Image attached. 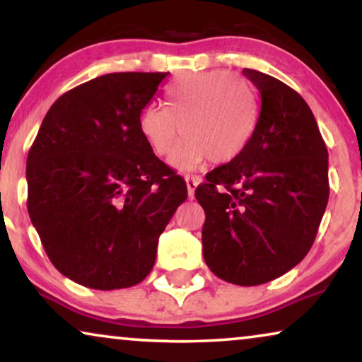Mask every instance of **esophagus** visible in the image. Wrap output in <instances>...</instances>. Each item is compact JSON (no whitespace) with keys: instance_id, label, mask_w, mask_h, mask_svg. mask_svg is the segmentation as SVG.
<instances>
[{"instance_id":"34e87169","label":"esophagus","mask_w":362,"mask_h":362,"mask_svg":"<svg viewBox=\"0 0 362 362\" xmlns=\"http://www.w3.org/2000/svg\"><path fill=\"white\" fill-rule=\"evenodd\" d=\"M199 182H201V180L197 176H189V175L186 176V186H187V194H189V197L194 196V191Z\"/></svg>"}]
</instances>
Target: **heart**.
Segmentation results:
<instances>
[{
  "label": "heart",
  "instance_id": "obj_1",
  "mask_svg": "<svg viewBox=\"0 0 362 362\" xmlns=\"http://www.w3.org/2000/svg\"><path fill=\"white\" fill-rule=\"evenodd\" d=\"M166 107L150 103L138 115L143 140L158 156H171L177 170H192L206 160L234 161L254 136L259 105L249 83L221 71L189 72L165 90Z\"/></svg>",
  "mask_w": 362,
  "mask_h": 362
}]
</instances>
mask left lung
Wrapping results in <instances>:
<instances>
[{"label":"left lung","mask_w":362,"mask_h":362,"mask_svg":"<svg viewBox=\"0 0 362 362\" xmlns=\"http://www.w3.org/2000/svg\"><path fill=\"white\" fill-rule=\"evenodd\" d=\"M244 76L260 92L254 136L240 156L206 176L202 255L219 279L240 286L275 280L313 245L329 197L328 150L308 103L279 78Z\"/></svg>","instance_id":"obj_1"}]
</instances>
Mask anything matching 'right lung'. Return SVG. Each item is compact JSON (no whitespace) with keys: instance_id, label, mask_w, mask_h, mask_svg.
Wrapping results in <instances>:
<instances>
[{"instance_id":"right-lung-1","label":"right lung","mask_w":362,"mask_h":362,"mask_svg":"<svg viewBox=\"0 0 362 362\" xmlns=\"http://www.w3.org/2000/svg\"><path fill=\"white\" fill-rule=\"evenodd\" d=\"M170 72H115L49 108L28 153V212L52 265L95 290L150 274L185 180L143 140L138 115Z\"/></svg>"}]
</instances>
